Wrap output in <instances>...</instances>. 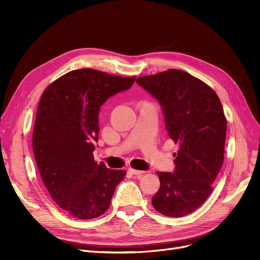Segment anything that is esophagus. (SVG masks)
Segmentation results:
<instances>
[{"instance_id": "esophagus-1", "label": "esophagus", "mask_w": 260, "mask_h": 260, "mask_svg": "<svg viewBox=\"0 0 260 260\" xmlns=\"http://www.w3.org/2000/svg\"><path fill=\"white\" fill-rule=\"evenodd\" d=\"M129 172L131 175H135V176H142L144 174V171H141V170H136V169H129Z\"/></svg>"}]
</instances>
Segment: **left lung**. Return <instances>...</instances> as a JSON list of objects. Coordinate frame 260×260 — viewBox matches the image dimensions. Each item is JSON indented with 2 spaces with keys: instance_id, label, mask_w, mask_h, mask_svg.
<instances>
[{
  "instance_id": "obj_1",
  "label": "left lung",
  "mask_w": 260,
  "mask_h": 260,
  "mask_svg": "<svg viewBox=\"0 0 260 260\" xmlns=\"http://www.w3.org/2000/svg\"><path fill=\"white\" fill-rule=\"evenodd\" d=\"M137 82L162 107L169 138L179 145L175 174L157 172L160 187L154 208L164 216L183 217L212 192L222 167L226 118L217 93L182 70L139 77Z\"/></svg>"
}]
</instances>
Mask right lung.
I'll use <instances>...</instances> for the list:
<instances>
[{"label":"right lung","mask_w":260,"mask_h":260,"mask_svg":"<svg viewBox=\"0 0 260 260\" xmlns=\"http://www.w3.org/2000/svg\"><path fill=\"white\" fill-rule=\"evenodd\" d=\"M135 80L82 68L59 77L41 95L32 135L36 162L53 201L74 218L103 215L125 176L98 164L93 151L101 106Z\"/></svg>","instance_id":"1"}]
</instances>
